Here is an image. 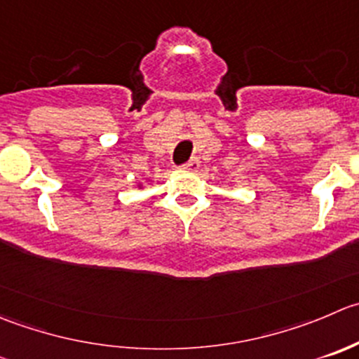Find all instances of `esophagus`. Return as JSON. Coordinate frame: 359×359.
Returning <instances> with one entry per match:
<instances>
[{
	"label": "esophagus",
	"instance_id": "34e87169",
	"mask_svg": "<svg viewBox=\"0 0 359 359\" xmlns=\"http://www.w3.org/2000/svg\"><path fill=\"white\" fill-rule=\"evenodd\" d=\"M182 168L187 170V172H196V170L200 168V159H198V158H191L189 161L184 163Z\"/></svg>",
	"mask_w": 359,
	"mask_h": 359
}]
</instances>
